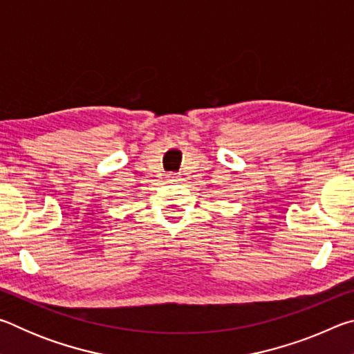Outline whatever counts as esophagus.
Instances as JSON below:
<instances>
[{
    "label": "esophagus",
    "instance_id": "esophagus-1",
    "mask_svg": "<svg viewBox=\"0 0 354 354\" xmlns=\"http://www.w3.org/2000/svg\"><path fill=\"white\" fill-rule=\"evenodd\" d=\"M169 179H170V181H178V176L176 175H173V173H171V175H169Z\"/></svg>",
    "mask_w": 354,
    "mask_h": 354
}]
</instances>
